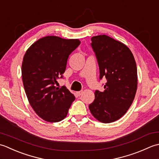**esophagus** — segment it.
Here are the masks:
<instances>
[{
	"label": "esophagus",
	"instance_id": "obj_1",
	"mask_svg": "<svg viewBox=\"0 0 159 159\" xmlns=\"http://www.w3.org/2000/svg\"><path fill=\"white\" fill-rule=\"evenodd\" d=\"M82 93H83L82 91H79V92H77V95L78 96H81L82 95Z\"/></svg>",
	"mask_w": 159,
	"mask_h": 159
}]
</instances>
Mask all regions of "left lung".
<instances>
[{
  "label": "left lung",
  "instance_id": "left-lung-1",
  "mask_svg": "<svg viewBox=\"0 0 159 159\" xmlns=\"http://www.w3.org/2000/svg\"><path fill=\"white\" fill-rule=\"evenodd\" d=\"M99 64L100 79L107 82L103 92L96 90L90 111L102 123H112L124 116L132 105L137 89V69L133 54L124 43L106 35L91 38Z\"/></svg>",
  "mask_w": 159,
  "mask_h": 159
}]
</instances>
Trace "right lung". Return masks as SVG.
<instances>
[{"label":"right lung","mask_w":159,"mask_h":159,"mask_svg":"<svg viewBox=\"0 0 159 159\" xmlns=\"http://www.w3.org/2000/svg\"><path fill=\"white\" fill-rule=\"evenodd\" d=\"M80 44L79 39L48 35L26 51L22 63V82L31 108L44 121L63 120L75 99L66 87L59 89L55 84L62 77L68 57Z\"/></svg>","instance_id":"1"}]
</instances>
